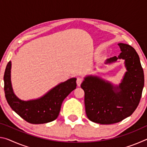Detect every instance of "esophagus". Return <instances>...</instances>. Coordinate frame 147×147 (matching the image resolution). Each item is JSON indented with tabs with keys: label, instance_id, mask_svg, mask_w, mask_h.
I'll return each mask as SVG.
<instances>
[{
	"label": "esophagus",
	"instance_id": "esophagus-1",
	"mask_svg": "<svg viewBox=\"0 0 147 147\" xmlns=\"http://www.w3.org/2000/svg\"><path fill=\"white\" fill-rule=\"evenodd\" d=\"M82 78H80V77H78V78L76 80V84H77V86H80L82 82Z\"/></svg>",
	"mask_w": 147,
	"mask_h": 147
}]
</instances>
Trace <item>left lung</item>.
<instances>
[{
  "instance_id": "8db88e82",
  "label": "left lung",
  "mask_w": 147,
  "mask_h": 147,
  "mask_svg": "<svg viewBox=\"0 0 147 147\" xmlns=\"http://www.w3.org/2000/svg\"><path fill=\"white\" fill-rule=\"evenodd\" d=\"M118 57L107 59L105 64L124 59L126 71L119 85L98 76L84 77L81 88L85 93L86 113L89 120L101 124L119 123L130 116L140 101L144 87V73L136 50L119 43Z\"/></svg>"
}]
</instances>
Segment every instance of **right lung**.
Listing matches in <instances>:
<instances>
[{"mask_svg": "<svg viewBox=\"0 0 147 147\" xmlns=\"http://www.w3.org/2000/svg\"><path fill=\"white\" fill-rule=\"evenodd\" d=\"M11 61L7 64L4 75V93L11 109L24 120L32 124H43L56 119L61 104L76 88V78H71L54 87L41 97L23 100L14 93L11 81Z\"/></svg>", "mask_w": 147, "mask_h": 147, "instance_id": "add662e5", "label": "right lung"}]
</instances>
